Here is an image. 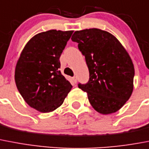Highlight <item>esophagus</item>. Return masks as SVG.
I'll return each mask as SVG.
<instances>
[{
    "label": "esophagus",
    "mask_w": 149,
    "mask_h": 149,
    "mask_svg": "<svg viewBox=\"0 0 149 149\" xmlns=\"http://www.w3.org/2000/svg\"><path fill=\"white\" fill-rule=\"evenodd\" d=\"M72 81H73L74 83H76L77 82V78H76V77H73L72 78Z\"/></svg>",
    "instance_id": "34e87169"
}]
</instances>
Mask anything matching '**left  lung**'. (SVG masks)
<instances>
[{
  "label": "left lung",
  "mask_w": 149,
  "mask_h": 149,
  "mask_svg": "<svg viewBox=\"0 0 149 149\" xmlns=\"http://www.w3.org/2000/svg\"><path fill=\"white\" fill-rule=\"evenodd\" d=\"M71 40L78 44L89 70L88 82L78 88L97 112H116L133 91L135 68L128 53L114 35L97 28L77 31Z\"/></svg>",
  "instance_id": "obj_1"
}]
</instances>
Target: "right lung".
<instances>
[{
  "label": "right lung",
  "mask_w": 149,
  "mask_h": 149,
  "mask_svg": "<svg viewBox=\"0 0 149 149\" xmlns=\"http://www.w3.org/2000/svg\"><path fill=\"white\" fill-rule=\"evenodd\" d=\"M73 31L50 30L34 35L24 47L15 68L17 90L40 112L60 107L72 85L61 74L60 57Z\"/></svg>",
  "instance_id": "add662e5"
}]
</instances>
